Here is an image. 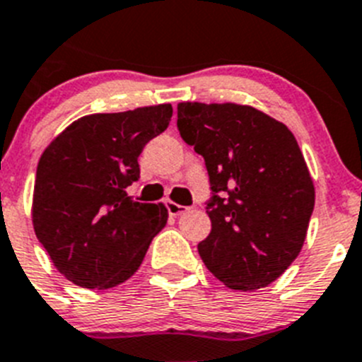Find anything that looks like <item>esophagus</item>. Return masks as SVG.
I'll return each instance as SVG.
<instances>
[{"label":"esophagus","mask_w":362,"mask_h":362,"mask_svg":"<svg viewBox=\"0 0 362 362\" xmlns=\"http://www.w3.org/2000/svg\"><path fill=\"white\" fill-rule=\"evenodd\" d=\"M165 207H168V211L171 216H178V214H182L187 211V207H185V205H180V204H177V202H171V200L165 202Z\"/></svg>","instance_id":"esophagus-1"}]
</instances>
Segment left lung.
<instances>
[{
	"mask_svg": "<svg viewBox=\"0 0 362 362\" xmlns=\"http://www.w3.org/2000/svg\"><path fill=\"white\" fill-rule=\"evenodd\" d=\"M180 136L202 155L213 197L205 267L234 291L270 285L298 258L315 191L296 136L243 104H178Z\"/></svg>",
	"mask_w": 362,
	"mask_h": 362,
	"instance_id": "obj_1",
	"label": "left lung"
}]
</instances>
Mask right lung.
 <instances>
[{
	"mask_svg": "<svg viewBox=\"0 0 362 362\" xmlns=\"http://www.w3.org/2000/svg\"><path fill=\"white\" fill-rule=\"evenodd\" d=\"M173 115L171 104L93 113L71 122L37 164L32 223L55 269L84 288H112L141 267L168 209L126 194L139 155Z\"/></svg>",
	"mask_w": 362,
	"mask_h": 362,
	"instance_id": "add662e5",
	"label": "right lung"
}]
</instances>
